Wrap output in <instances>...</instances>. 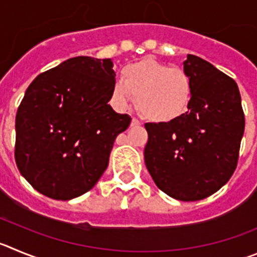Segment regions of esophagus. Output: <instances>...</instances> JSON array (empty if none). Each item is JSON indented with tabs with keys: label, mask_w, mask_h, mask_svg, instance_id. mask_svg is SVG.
Instances as JSON below:
<instances>
[{
	"label": "esophagus",
	"mask_w": 257,
	"mask_h": 257,
	"mask_svg": "<svg viewBox=\"0 0 257 257\" xmlns=\"http://www.w3.org/2000/svg\"><path fill=\"white\" fill-rule=\"evenodd\" d=\"M131 125L132 126H138V125H141V121L137 119V117H133V119H132Z\"/></svg>",
	"instance_id": "obj_1"
}]
</instances>
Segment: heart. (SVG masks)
Segmentation results:
<instances>
[{"label":"heart","mask_w":257,"mask_h":257,"mask_svg":"<svg viewBox=\"0 0 257 257\" xmlns=\"http://www.w3.org/2000/svg\"><path fill=\"white\" fill-rule=\"evenodd\" d=\"M134 97L143 116L155 123H170L188 111L193 80L184 69L146 57L124 66L121 80L112 84L111 100L117 108H128Z\"/></svg>","instance_id":"b5f03b06"}]
</instances>
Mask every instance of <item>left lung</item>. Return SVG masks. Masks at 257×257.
<instances>
[{"label":"left lung","instance_id":"8db88e82","mask_svg":"<svg viewBox=\"0 0 257 257\" xmlns=\"http://www.w3.org/2000/svg\"><path fill=\"white\" fill-rule=\"evenodd\" d=\"M183 64L193 80L188 111L170 123L145 124V163L164 193L198 201L219 191L234 173L244 114L232 78L195 55Z\"/></svg>","mask_w":257,"mask_h":257}]
</instances>
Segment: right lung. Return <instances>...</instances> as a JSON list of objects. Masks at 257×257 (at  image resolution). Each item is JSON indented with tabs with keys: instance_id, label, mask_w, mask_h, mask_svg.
Masks as SVG:
<instances>
[{
	"instance_id": "right-lung-1",
	"label": "right lung",
	"mask_w": 257,
	"mask_h": 257,
	"mask_svg": "<svg viewBox=\"0 0 257 257\" xmlns=\"http://www.w3.org/2000/svg\"><path fill=\"white\" fill-rule=\"evenodd\" d=\"M114 83L111 60L78 56L28 87L16 112L15 161L39 193L66 201L98 182L132 120L107 103Z\"/></svg>"
}]
</instances>
